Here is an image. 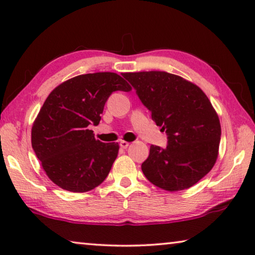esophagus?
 <instances>
[{"label":"esophagus","instance_id":"esophagus-1","mask_svg":"<svg viewBox=\"0 0 255 255\" xmlns=\"http://www.w3.org/2000/svg\"><path fill=\"white\" fill-rule=\"evenodd\" d=\"M129 146V143L126 142V140H121L120 142V147L121 148H127Z\"/></svg>","mask_w":255,"mask_h":255}]
</instances>
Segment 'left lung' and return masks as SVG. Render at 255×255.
Returning <instances> with one entry per match:
<instances>
[{
  "label": "left lung",
  "instance_id": "1",
  "mask_svg": "<svg viewBox=\"0 0 255 255\" xmlns=\"http://www.w3.org/2000/svg\"><path fill=\"white\" fill-rule=\"evenodd\" d=\"M123 76L168 136L167 147H149L142 163L145 177L169 192L192 187L211 170L219 151L220 121L208 96L196 85L165 71Z\"/></svg>",
  "mask_w": 255,
  "mask_h": 255
}]
</instances>
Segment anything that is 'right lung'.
I'll list each match as a JSON object with an SVG mask.
<instances>
[{
  "label": "right lung",
  "instance_id": "1",
  "mask_svg": "<svg viewBox=\"0 0 255 255\" xmlns=\"http://www.w3.org/2000/svg\"><path fill=\"white\" fill-rule=\"evenodd\" d=\"M130 90L115 72H95L74 77L50 93L31 128V146L55 185L84 193L103 183L119 145L95 139L88 127L98 126L113 92Z\"/></svg>",
  "mask_w": 255,
  "mask_h": 255
}]
</instances>
